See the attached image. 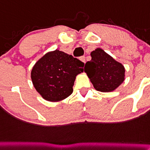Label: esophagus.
Instances as JSON below:
<instances>
[{
    "mask_svg": "<svg viewBox=\"0 0 150 150\" xmlns=\"http://www.w3.org/2000/svg\"><path fill=\"white\" fill-rule=\"evenodd\" d=\"M80 60L82 61V62L85 63L86 62V59H85V56H81V57H80Z\"/></svg>",
    "mask_w": 150,
    "mask_h": 150,
    "instance_id": "1",
    "label": "esophagus"
}]
</instances>
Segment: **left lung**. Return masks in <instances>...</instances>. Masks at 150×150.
I'll return each instance as SVG.
<instances>
[{"mask_svg":"<svg viewBox=\"0 0 150 150\" xmlns=\"http://www.w3.org/2000/svg\"><path fill=\"white\" fill-rule=\"evenodd\" d=\"M92 60L86 63L84 72L95 89L103 92L115 90L124 81L125 69L100 48L91 52Z\"/></svg>","mask_w":150,"mask_h":150,"instance_id":"8db88e82","label":"left lung"}]
</instances>
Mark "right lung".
I'll use <instances>...</instances> for the list:
<instances>
[{
  "instance_id": "obj_1",
  "label": "right lung",
  "mask_w": 150,
  "mask_h": 150,
  "mask_svg": "<svg viewBox=\"0 0 150 150\" xmlns=\"http://www.w3.org/2000/svg\"><path fill=\"white\" fill-rule=\"evenodd\" d=\"M84 63L59 50L47 53L33 67L31 78L40 96L49 101H59L73 92L78 74L83 71Z\"/></svg>"
}]
</instances>
